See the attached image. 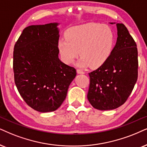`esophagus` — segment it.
<instances>
[{"instance_id": "34e87169", "label": "esophagus", "mask_w": 147, "mask_h": 147, "mask_svg": "<svg viewBox=\"0 0 147 147\" xmlns=\"http://www.w3.org/2000/svg\"><path fill=\"white\" fill-rule=\"evenodd\" d=\"M77 72L78 74H84L85 73V72L83 71V70H81V69H77Z\"/></svg>"}]
</instances>
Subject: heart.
Returning a JSON list of instances; mask_svg holds the SVG:
<instances>
[{"instance_id": "heart-1", "label": "heart", "mask_w": 147, "mask_h": 147, "mask_svg": "<svg viewBox=\"0 0 147 147\" xmlns=\"http://www.w3.org/2000/svg\"><path fill=\"white\" fill-rule=\"evenodd\" d=\"M114 45L115 34L109 26L89 23L68 30L66 38L57 42V47L66 64L73 62L80 53L83 57L79 66L98 68L109 58Z\"/></svg>"}]
</instances>
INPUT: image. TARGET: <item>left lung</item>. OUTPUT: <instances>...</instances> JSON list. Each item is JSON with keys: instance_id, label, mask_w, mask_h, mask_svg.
<instances>
[{"instance_id": "8db88e82", "label": "left lung", "mask_w": 147, "mask_h": 147, "mask_svg": "<svg viewBox=\"0 0 147 147\" xmlns=\"http://www.w3.org/2000/svg\"><path fill=\"white\" fill-rule=\"evenodd\" d=\"M117 39L109 58L89 73L87 99L100 111L113 110L123 105L138 79L136 44L124 24H117Z\"/></svg>"}]
</instances>
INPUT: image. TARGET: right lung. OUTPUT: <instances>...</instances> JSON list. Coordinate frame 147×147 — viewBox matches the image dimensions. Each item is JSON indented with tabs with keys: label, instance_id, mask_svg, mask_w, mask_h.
<instances>
[{
	"label": "right lung",
	"instance_id": "right-lung-1",
	"mask_svg": "<svg viewBox=\"0 0 147 147\" xmlns=\"http://www.w3.org/2000/svg\"><path fill=\"white\" fill-rule=\"evenodd\" d=\"M57 23L24 29L14 46L15 83L26 103L40 113L57 110L77 75L58 57Z\"/></svg>",
	"mask_w": 147,
	"mask_h": 147
}]
</instances>
